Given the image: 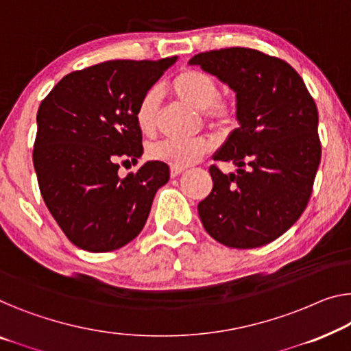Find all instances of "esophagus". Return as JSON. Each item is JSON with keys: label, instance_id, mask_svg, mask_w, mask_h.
Returning <instances> with one entry per match:
<instances>
[{"label": "esophagus", "instance_id": "esophagus-1", "mask_svg": "<svg viewBox=\"0 0 351 351\" xmlns=\"http://www.w3.org/2000/svg\"><path fill=\"white\" fill-rule=\"evenodd\" d=\"M182 171H184V169H181V167H171V169H170V176L171 178H176V176H180Z\"/></svg>", "mask_w": 351, "mask_h": 351}]
</instances>
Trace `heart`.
<instances>
[{"label": "heart", "instance_id": "heart-1", "mask_svg": "<svg viewBox=\"0 0 351 351\" xmlns=\"http://www.w3.org/2000/svg\"><path fill=\"white\" fill-rule=\"evenodd\" d=\"M170 90L180 101L202 110L203 117L213 128L228 130L237 123V101L227 94H219L216 77L202 69H184L176 74ZM160 93L158 88L146 91L135 110V123L143 134H154L158 128ZM211 149L209 140L198 137L192 140H159L148 148L153 160L171 167H189L206 156Z\"/></svg>", "mask_w": 351, "mask_h": 351}]
</instances>
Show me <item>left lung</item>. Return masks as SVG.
Wrapping results in <instances>:
<instances>
[{"mask_svg":"<svg viewBox=\"0 0 351 351\" xmlns=\"http://www.w3.org/2000/svg\"><path fill=\"white\" fill-rule=\"evenodd\" d=\"M189 62L237 93L239 123L214 154L233 162L237 175L209 167L213 191L198 203V216L221 244L260 247L284 234L309 203L322 159L317 106L289 62L258 50H209Z\"/></svg>","mask_w":351,"mask_h":351,"instance_id":"obj_1","label":"left lung"}]
</instances>
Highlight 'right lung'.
Returning <instances> with one entry per match:
<instances>
[{"instance_id":"obj_1","label":"right lung","mask_w":351,"mask_h":351,"mask_svg":"<svg viewBox=\"0 0 351 351\" xmlns=\"http://www.w3.org/2000/svg\"><path fill=\"white\" fill-rule=\"evenodd\" d=\"M175 61L94 64L62 77L40 102L34 170L47 208L77 247L110 252L143 230L170 169L151 160L119 178V160L143 154L135 110Z\"/></svg>"}]
</instances>
